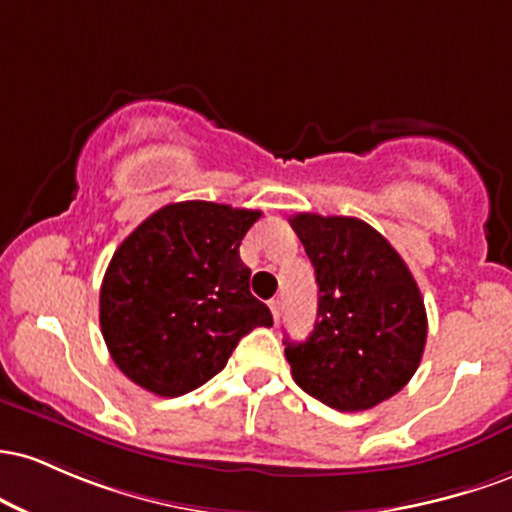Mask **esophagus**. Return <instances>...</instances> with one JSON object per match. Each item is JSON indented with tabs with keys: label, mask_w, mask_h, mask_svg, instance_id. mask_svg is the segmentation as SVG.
<instances>
[{
	"label": "esophagus",
	"mask_w": 512,
	"mask_h": 512,
	"mask_svg": "<svg viewBox=\"0 0 512 512\" xmlns=\"http://www.w3.org/2000/svg\"><path fill=\"white\" fill-rule=\"evenodd\" d=\"M268 307H271L273 319L278 321V319H280V300H271V302H268Z\"/></svg>",
	"instance_id": "esophagus-1"
}]
</instances>
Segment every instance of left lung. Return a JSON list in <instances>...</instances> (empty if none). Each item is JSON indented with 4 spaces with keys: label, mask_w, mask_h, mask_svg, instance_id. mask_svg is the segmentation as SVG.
<instances>
[{
    "label": "left lung",
    "mask_w": 512,
    "mask_h": 512,
    "mask_svg": "<svg viewBox=\"0 0 512 512\" xmlns=\"http://www.w3.org/2000/svg\"><path fill=\"white\" fill-rule=\"evenodd\" d=\"M290 225L319 285L307 341L285 338L292 377L321 404L365 411L409 384L426 348L421 290L396 249L358 217L300 212Z\"/></svg>",
    "instance_id": "left-lung-1"
}]
</instances>
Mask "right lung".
Masks as SVG:
<instances>
[{
  "mask_svg": "<svg viewBox=\"0 0 512 512\" xmlns=\"http://www.w3.org/2000/svg\"><path fill=\"white\" fill-rule=\"evenodd\" d=\"M261 210L186 200L149 215L113 254L99 321L113 363L157 396L198 389L271 309L249 290L239 244Z\"/></svg>",
  "mask_w": 512,
  "mask_h": 512,
  "instance_id": "1",
  "label": "right lung"
}]
</instances>
